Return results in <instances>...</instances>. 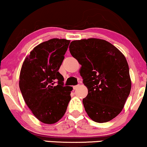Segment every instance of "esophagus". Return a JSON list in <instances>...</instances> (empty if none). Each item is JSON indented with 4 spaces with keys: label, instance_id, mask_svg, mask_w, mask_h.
<instances>
[{
    "label": "esophagus",
    "instance_id": "obj_1",
    "mask_svg": "<svg viewBox=\"0 0 147 147\" xmlns=\"http://www.w3.org/2000/svg\"><path fill=\"white\" fill-rule=\"evenodd\" d=\"M78 87H79V85H74V86H73V89H74V90H76V89L78 88Z\"/></svg>",
    "mask_w": 147,
    "mask_h": 147
}]
</instances>
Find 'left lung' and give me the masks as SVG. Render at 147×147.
I'll return each mask as SVG.
<instances>
[{"label": "left lung", "instance_id": "left-lung-1", "mask_svg": "<svg viewBox=\"0 0 147 147\" xmlns=\"http://www.w3.org/2000/svg\"><path fill=\"white\" fill-rule=\"evenodd\" d=\"M69 51L81 65L80 74L88 90L82 103L88 116L98 123L116 117L131 89L125 56L110 42L96 38L73 41Z\"/></svg>", "mask_w": 147, "mask_h": 147}]
</instances>
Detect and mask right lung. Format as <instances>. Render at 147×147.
<instances>
[{
  "label": "right lung",
  "mask_w": 147,
  "mask_h": 147,
  "mask_svg": "<svg viewBox=\"0 0 147 147\" xmlns=\"http://www.w3.org/2000/svg\"><path fill=\"white\" fill-rule=\"evenodd\" d=\"M70 40L49 39L39 44L26 57L19 76V88L26 105L34 116L47 124L64 116L73 87L64 86L58 70ZM58 80L56 86L54 84Z\"/></svg>",
  "instance_id": "add662e5"
}]
</instances>
